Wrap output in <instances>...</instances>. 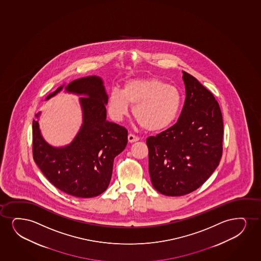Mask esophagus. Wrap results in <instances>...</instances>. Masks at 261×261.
<instances>
[{"mask_svg": "<svg viewBox=\"0 0 261 261\" xmlns=\"http://www.w3.org/2000/svg\"><path fill=\"white\" fill-rule=\"evenodd\" d=\"M128 139H129V142L133 143L139 140V138L138 136L134 135V134L130 133V134H129V136H128Z\"/></svg>", "mask_w": 261, "mask_h": 261, "instance_id": "1", "label": "esophagus"}]
</instances>
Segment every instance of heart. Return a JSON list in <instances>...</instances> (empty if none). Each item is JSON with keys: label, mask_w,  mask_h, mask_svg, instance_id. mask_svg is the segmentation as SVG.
Here are the masks:
<instances>
[{"label": "heart", "mask_w": 261, "mask_h": 261, "mask_svg": "<svg viewBox=\"0 0 261 261\" xmlns=\"http://www.w3.org/2000/svg\"><path fill=\"white\" fill-rule=\"evenodd\" d=\"M182 97L175 86L156 77L129 80L122 93L113 90L109 97L110 116L121 121L133 109L136 120L149 132H160L171 125L181 110Z\"/></svg>", "instance_id": "heart-1"}]
</instances>
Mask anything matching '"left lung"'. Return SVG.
Here are the masks:
<instances>
[{
	"label": "left lung",
	"mask_w": 261,
	"mask_h": 261,
	"mask_svg": "<svg viewBox=\"0 0 261 261\" xmlns=\"http://www.w3.org/2000/svg\"><path fill=\"white\" fill-rule=\"evenodd\" d=\"M186 98L177 122L148 137L149 173L157 192L182 196L199 188L222 155L223 120L213 93L182 71Z\"/></svg>",
	"instance_id": "1"
}]
</instances>
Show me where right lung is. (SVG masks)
Returning a JSON list of instances; mask_svg holds the SVG:
<instances>
[{
	"mask_svg": "<svg viewBox=\"0 0 261 261\" xmlns=\"http://www.w3.org/2000/svg\"><path fill=\"white\" fill-rule=\"evenodd\" d=\"M66 90L88 96L80 98L84 114L82 127L70 145L55 148L44 141L39 123L33 120V160L47 180L60 191L79 198H93L109 187L114 159L125 148L128 130L106 120L105 106L109 98L102 80L98 76L75 80L66 86Z\"/></svg>",
	"mask_w": 261,
	"mask_h": 261,
	"instance_id": "obj_1",
	"label": "right lung"
}]
</instances>
